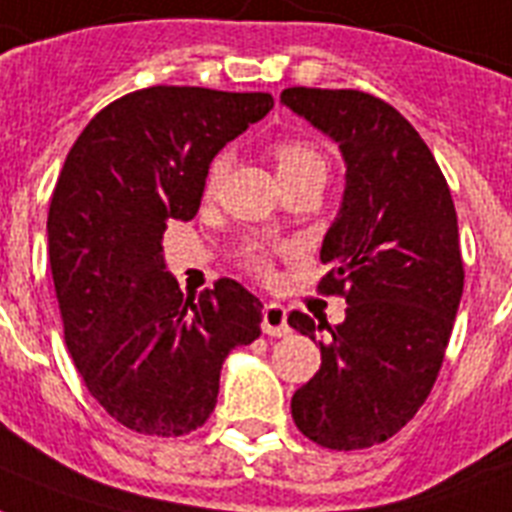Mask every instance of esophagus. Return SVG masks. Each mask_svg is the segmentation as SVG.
I'll return each mask as SVG.
<instances>
[{
	"mask_svg": "<svg viewBox=\"0 0 512 512\" xmlns=\"http://www.w3.org/2000/svg\"><path fill=\"white\" fill-rule=\"evenodd\" d=\"M263 331L268 336H286L292 328H289V321H286V310L276 302H268L263 307Z\"/></svg>",
	"mask_w": 512,
	"mask_h": 512,
	"instance_id": "esophagus-1",
	"label": "esophagus"
}]
</instances>
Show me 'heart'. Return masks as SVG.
<instances>
[{
    "label": "heart",
    "mask_w": 512,
    "mask_h": 512,
    "mask_svg": "<svg viewBox=\"0 0 512 512\" xmlns=\"http://www.w3.org/2000/svg\"><path fill=\"white\" fill-rule=\"evenodd\" d=\"M270 157L276 162V173L281 178V184H292V181H302V178H326V160H323L321 149L313 147L310 141L302 139H281L270 147ZM231 160L228 155L213 157V162L207 165L205 173V194L213 197L220 189L223 178H226ZM244 265L252 268L255 273H263L268 260L260 249L249 247L244 249Z\"/></svg>",
    "instance_id": "obj_1"
}]
</instances>
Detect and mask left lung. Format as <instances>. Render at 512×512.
Instances as JSON below:
<instances>
[{
    "instance_id": "obj_1",
    "label": "left lung",
    "mask_w": 512,
    "mask_h": 512,
    "mask_svg": "<svg viewBox=\"0 0 512 512\" xmlns=\"http://www.w3.org/2000/svg\"><path fill=\"white\" fill-rule=\"evenodd\" d=\"M281 102L331 136L347 165L321 247L334 268L318 284L347 299V315L339 326L289 315L321 344V371L294 392L292 418L321 447L363 450L397 434L439 376L463 297L458 215L426 141L384 99L292 86Z\"/></svg>"
}]
</instances>
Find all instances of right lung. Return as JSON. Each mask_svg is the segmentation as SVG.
<instances>
[{
  "label": "right lung",
  "mask_w": 512,
  "mask_h": 512,
  "mask_svg": "<svg viewBox=\"0 0 512 512\" xmlns=\"http://www.w3.org/2000/svg\"><path fill=\"white\" fill-rule=\"evenodd\" d=\"M270 107L263 91L149 86L97 112L70 147L47 220L54 292L83 384L126 429H199L228 352L260 336L263 305L231 278L184 297L162 234L197 215L207 165Z\"/></svg>",
  "instance_id": "obj_1"
}]
</instances>
